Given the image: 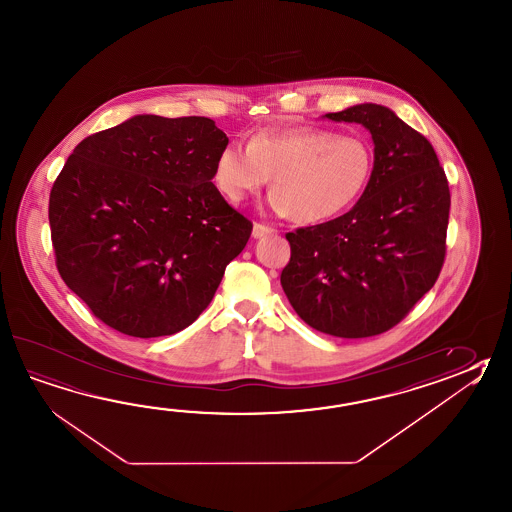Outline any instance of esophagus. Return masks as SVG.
Instances as JSON below:
<instances>
[{
  "label": "esophagus",
  "instance_id": "obj_1",
  "mask_svg": "<svg viewBox=\"0 0 512 512\" xmlns=\"http://www.w3.org/2000/svg\"><path fill=\"white\" fill-rule=\"evenodd\" d=\"M272 233H275L272 226H266V224H261V222H255V224H253V237H255V239H261V237L272 235Z\"/></svg>",
  "mask_w": 512,
  "mask_h": 512
}]
</instances>
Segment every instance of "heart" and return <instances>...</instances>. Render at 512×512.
Listing matches in <instances>:
<instances>
[{
    "label": "heart",
    "mask_w": 512,
    "mask_h": 512,
    "mask_svg": "<svg viewBox=\"0 0 512 512\" xmlns=\"http://www.w3.org/2000/svg\"><path fill=\"white\" fill-rule=\"evenodd\" d=\"M374 169L365 138L319 127H268L250 144L220 149L213 180L233 204L261 191L272 175L270 208L299 222L332 219L363 195Z\"/></svg>",
    "instance_id": "heart-1"
}]
</instances>
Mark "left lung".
Masks as SVG:
<instances>
[{"instance_id":"obj_1","label":"left lung","mask_w":512,"mask_h":512,"mask_svg":"<svg viewBox=\"0 0 512 512\" xmlns=\"http://www.w3.org/2000/svg\"><path fill=\"white\" fill-rule=\"evenodd\" d=\"M372 133L374 169L345 215L286 233L282 290L323 334L361 339L401 323L438 281L447 253L450 191L432 144L388 107L328 113Z\"/></svg>"}]
</instances>
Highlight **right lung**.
<instances>
[{
	"instance_id": "1",
	"label": "right lung",
	"mask_w": 512,
	"mask_h": 512,
	"mask_svg": "<svg viewBox=\"0 0 512 512\" xmlns=\"http://www.w3.org/2000/svg\"><path fill=\"white\" fill-rule=\"evenodd\" d=\"M228 136L206 116H133L74 147L49 197L56 268L96 319L177 334L208 308L253 224L220 195Z\"/></svg>"
}]
</instances>
